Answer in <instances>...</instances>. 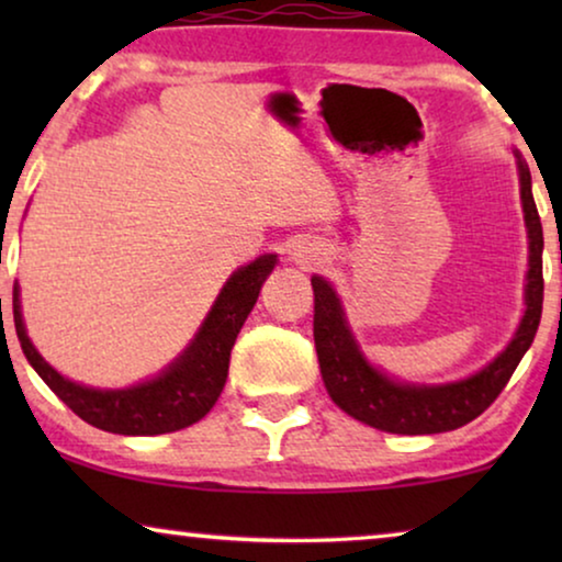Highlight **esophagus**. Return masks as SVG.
<instances>
[{"label": "esophagus", "instance_id": "34e87169", "mask_svg": "<svg viewBox=\"0 0 562 562\" xmlns=\"http://www.w3.org/2000/svg\"><path fill=\"white\" fill-rule=\"evenodd\" d=\"M291 256H294L296 263L304 266V268H310V266L317 263V260H322V256L314 248H299V250L291 252Z\"/></svg>", "mask_w": 562, "mask_h": 562}]
</instances>
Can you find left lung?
Listing matches in <instances>:
<instances>
[{
	"label": "left lung",
	"instance_id": "1",
	"mask_svg": "<svg viewBox=\"0 0 562 562\" xmlns=\"http://www.w3.org/2000/svg\"><path fill=\"white\" fill-rule=\"evenodd\" d=\"M519 171V196L527 227V283H525V314L509 345L498 356L468 379L452 383H409L383 373L360 350L345 317L342 302L333 283L312 276L314 289V345H317L319 371L327 394L348 412L352 419L368 427L383 429L391 435H437L450 432L473 422L494 404L502 394L519 360L525 358L535 340L542 317V222L532 196V176L514 150Z\"/></svg>",
	"mask_w": 562,
	"mask_h": 562
}]
</instances>
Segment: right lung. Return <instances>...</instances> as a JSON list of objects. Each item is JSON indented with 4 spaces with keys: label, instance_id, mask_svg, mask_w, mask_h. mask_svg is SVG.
<instances>
[{
    "label": "right lung",
    "instance_id": "obj_1",
    "mask_svg": "<svg viewBox=\"0 0 562 562\" xmlns=\"http://www.w3.org/2000/svg\"><path fill=\"white\" fill-rule=\"evenodd\" d=\"M279 256L266 252L229 276L187 350L153 379L127 389H94L60 375L30 342L14 286V329L22 352L48 389L83 422L114 435H166L194 425L212 409L227 381L237 333L258 302L260 286Z\"/></svg>",
    "mask_w": 562,
    "mask_h": 562
}]
</instances>
